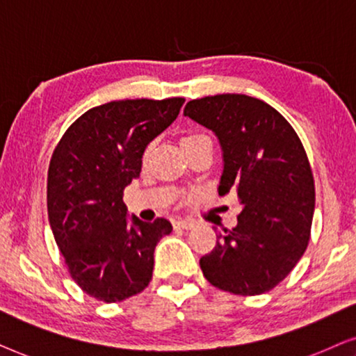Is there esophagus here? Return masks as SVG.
Segmentation results:
<instances>
[{"instance_id": "obj_1", "label": "esophagus", "mask_w": 356, "mask_h": 356, "mask_svg": "<svg viewBox=\"0 0 356 356\" xmlns=\"http://www.w3.org/2000/svg\"><path fill=\"white\" fill-rule=\"evenodd\" d=\"M195 226V221L191 220V218H184V220L174 221V227H182V229H192Z\"/></svg>"}]
</instances>
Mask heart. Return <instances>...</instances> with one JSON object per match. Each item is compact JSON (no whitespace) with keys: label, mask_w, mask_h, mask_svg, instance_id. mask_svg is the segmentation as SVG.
Wrapping results in <instances>:
<instances>
[{"label":"heart","mask_w":356,"mask_h":356,"mask_svg":"<svg viewBox=\"0 0 356 356\" xmlns=\"http://www.w3.org/2000/svg\"><path fill=\"white\" fill-rule=\"evenodd\" d=\"M205 140H208L205 135H200V134H191V135L182 136V140H181V146H182V149H184V148H187V146H192V145H195V143H200V141H205Z\"/></svg>","instance_id":"b5f03b06"}]
</instances>
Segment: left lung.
Here are the masks:
<instances>
[{"label": "left lung", "instance_id": "1", "mask_svg": "<svg viewBox=\"0 0 356 356\" xmlns=\"http://www.w3.org/2000/svg\"><path fill=\"white\" fill-rule=\"evenodd\" d=\"M184 115L216 135L222 151L218 193H238L233 229L216 234L200 259L213 286L241 296L262 295L285 280L309 243L314 179L306 151L286 118L245 94L187 102Z\"/></svg>", "mask_w": 356, "mask_h": 356}]
</instances>
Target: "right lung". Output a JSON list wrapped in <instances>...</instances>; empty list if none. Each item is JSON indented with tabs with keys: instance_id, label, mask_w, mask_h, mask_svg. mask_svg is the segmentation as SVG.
I'll use <instances>...</instances> for the list:
<instances>
[{
	"instance_id": "add662e5",
	"label": "right lung",
	"mask_w": 356,
	"mask_h": 356,
	"mask_svg": "<svg viewBox=\"0 0 356 356\" xmlns=\"http://www.w3.org/2000/svg\"><path fill=\"white\" fill-rule=\"evenodd\" d=\"M182 104L184 97L127 99L92 107L65 131L51 156V231L71 278L99 301L143 291L153 277L156 244L172 231L165 218H129L123 191L140 177L146 146L177 118Z\"/></svg>"
}]
</instances>
